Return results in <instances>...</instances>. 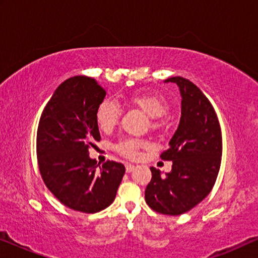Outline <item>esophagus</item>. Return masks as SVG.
<instances>
[{"mask_svg": "<svg viewBox=\"0 0 258 258\" xmlns=\"http://www.w3.org/2000/svg\"><path fill=\"white\" fill-rule=\"evenodd\" d=\"M134 169H135V165H134V164H130V163L125 164V171L126 172H132Z\"/></svg>", "mask_w": 258, "mask_h": 258, "instance_id": "1", "label": "esophagus"}]
</instances>
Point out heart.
Masks as SVG:
<instances>
[{
    "instance_id": "obj_1",
    "label": "heart",
    "mask_w": 258,
    "mask_h": 258,
    "mask_svg": "<svg viewBox=\"0 0 258 258\" xmlns=\"http://www.w3.org/2000/svg\"><path fill=\"white\" fill-rule=\"evenodd\" d=\"M129 104L140 108L151 118H158L167 111V102L161 95L155 93L134 94L126 100ZM121 107L111 100L102 101L96 109V122L101 130L110 132L118 123L121 117ZM153 125H156L153 122ZM142 146L140 141L134 139H123L116 144V149L126 157H135L137 150Z\"/></svg>"
}]
</instances>
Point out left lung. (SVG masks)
<instances>
[{
	"label": "left lung",
	"mask_w": 258,
	"mask_h": 258,
	"mask_svg": "<svg viewBox=\"0 0 258 258\" xmlns=\"http://www.w3.org/2000/svg\"><path fill=\"white\" fill-rule=\"evenodd\" d=\"M164 82L177 84L181 118L161 155L172 162L171 171L162 177L160 170L150 168L146 202L156 213L176 216L196 207L213 189L221 167L222 133L216 112L200 88L181 76Z\"/></svg>",
	"instance_id": "obj_1"
}]
</instances>
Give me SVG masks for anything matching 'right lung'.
<instances>
[{"label": "right lung", "mask_w": 258, "mask_h": 258, "mask_svg": "<svg viewBox=\"0 0 258 258\" xmlns=\"http://www.w3.org/2000/svg\"><path fill=\"white\" fill-rule=\"evenodd\" d=\"M105 94L94 79L70 77L52 94L38 123L36 153L43 182L59 202L81 213L110 206L125 172L114 161L98 168L89 156L101 140L96 109Z\"/></svg>", "instance_id": "1"}]
</instances>
